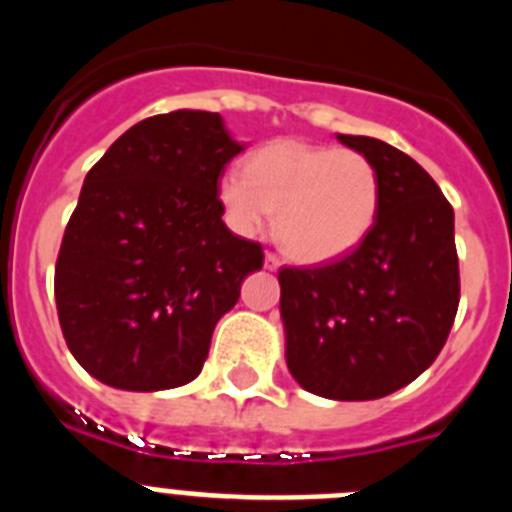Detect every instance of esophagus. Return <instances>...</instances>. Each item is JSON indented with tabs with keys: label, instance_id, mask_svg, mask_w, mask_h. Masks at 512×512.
Returning a JSON list of instances; mask_svg holds the SVG:
<instances>
[{
	"label": "esophagus",
	"instance_id": "1",
	"mask_svg": "<svg viewBox=\"0 0 512 512\" xmlns=\"http://www.w3.org/2000/svg\"><path fill=\"white\" fill-rule=\"evenodd\" d=\"M264 264H266V269H271V271H277L279 266H282V259H279L277 253H266V259H264Z\"/></svg>",
	"mask_w": 512,
	"mask_h": 512
}]
</instances>
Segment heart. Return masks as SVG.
<instances>
[{"label":"heart","instance_id":"heart-1","mask_svg":"<svg viewBox=\"0 0 512 512\" xmlns=\"http://www.w3.org/2000/svg\"><path fill=\"white\" fill-rule=\"evenodd\" d=\"M220 202L230 225L256 235L277 212L284 251L305 264L341 259L374 228L382 202L377 166L359 151L271 140L243 171H225Z\"/></svg>","mask_w":512,"mask_h":512}]
</instances>
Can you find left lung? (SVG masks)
I'll list each match as a JSON object with an SVG mask.
<instances>
[{
  "label": "left lung",
  "mask_w": 512,
  "mask_h": 512,
  "mask_svg": "<svg viewBox=\"0 0 512 512\" xmlns=\"http://www.w3.org/2000/svg\"><path fill=\"white\" fill-rule=\"evenodd\" d=\"M382 179L374 228L341 259L284 266L287 366L328 400H377L418 379L441 354L459 310L454 210L408 153L338 135Z\"/></svg>",
  "instance_id": "obj_1"
}]
</instances>
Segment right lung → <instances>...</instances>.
<instances>
[{"instance_id":"add662e5","label":"right lung","mask_w":512,"mask_h":512,"mask_svg":"<svg viewBox=\"0 0 512 512\" xmlns=\"http://www.w3.org/2000/svg\"><path fill=\"white\" fill-rule=\"evenodd\" d=\"M241 151L217 112L176 110L140 120L89 169L58 251L56 307L99 382L156 392L202 372L217 320L264 266L217 197Z\"/></svg>"}]
</instances>
